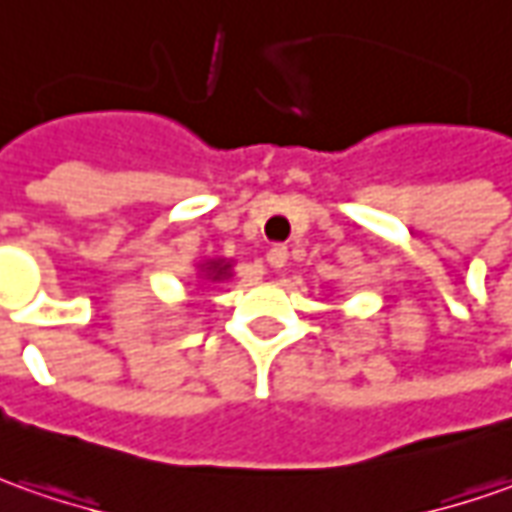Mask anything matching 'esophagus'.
Wrapping results in <instances>:
<instances>
[{"instance_id":"obj_1","label":"esophagus","mask_w":512,"mask_h":512,"mask_svg":"<svg viewBox=\"0 0 512 512\" xmlns=\"http://www.w3.org/2000/svg\"><path fill=\"white\" fill-rule=\"evenodd\" d=\"M266 260H269V266H274V269H283L285 260H288V249H285L283 243H274L269 249V255H266Z\"/></svg>"}]
</instances>
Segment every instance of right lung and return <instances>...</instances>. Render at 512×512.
Listing matches in <instances>:
<instances>
[{"instance_id":"obj_1","label":"right lung","mask_w":512,"mask_h":512,"mask_svg":"<svg viewBox=\"0 0 512 512\" xmlns=\"http://www.w3.org/2000/svg\"><path fill=\"white\" fill-rule=\"evenodd\" d=\"M207 277H210V280H221V277H227V266H221V263H210V266H207Z\"/></svg>"}]
</instances>
